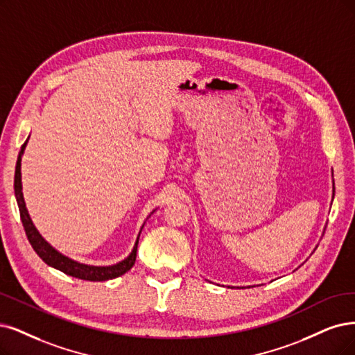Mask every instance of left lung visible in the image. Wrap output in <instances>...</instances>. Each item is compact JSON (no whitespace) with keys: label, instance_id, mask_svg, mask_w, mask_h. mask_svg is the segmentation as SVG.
<instances>
[{"label":"left lung","instance_id":"obj_1","mask_svg":"<svg viewBox=\"0 0 355 355\" xmlns=\"http://www.w3.org/2000/svg\"><path fill=\"white\" fill-rule=\"evenodd\" d=\"M334 196H335V186L332 187V202H334ZM324 232V231H323Z\"/></svg>","mask_w":355,"mask_h":355}]
</instances>
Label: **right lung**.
<instances>
[{"label":"right lung","mask_w":355,"mask_h":355,"mask_svg":"<svg viewBox=\"0 0 355 355\" xmlns=\"http://www.w3.org/2000/svg\"><path fill=\"white\" fill-rule=\"evenodd\" d=\"M29 140V137H28ZM28 140L23 143L21 150L19 152L17 157V164H16V173H15V194H16V200L19 205V211H20V218H21V224L24 227L26 235H28V240L31 245L33 247V250L36 254L41 257L45 263L51 268H55L65 275H70L73 278L78 279H85V281H108L121 277L125 272H128L131 268H133L135 261H136V253H137V244H139V237L140 232L137 235V240L135 243L133 250L131 253L121 261H118L115 265L111 266H92V265H85L80 263V261H76L67 256H64L60 253L57 248L52 247L39 231L33 225V222L29 216L28 209H26L24 198H23V191H21V156L26 149V144H28ZM143 228V227H141Z\"/></svg>","instance_id":"1"}]
</instances>
